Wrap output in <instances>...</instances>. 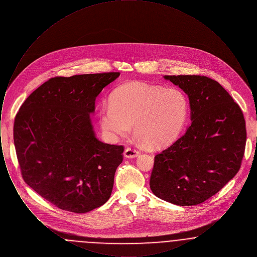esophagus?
<instances>
[{
  "mask_svg": "<svg viewBox=\"0 0 257 257\" xmlns=\"http://www.w3.org/2000/svg\"><path fill=\"white\" fill-rule=\"evenodd\" d=\"M139 154H140V152L137 149L131 148V147L126 148L125 151H124V156L126 158H136Z\"/></svg>",
  "mask_w": 257,
  "mask_h": 257,
  "instance_id": "1",
  "label": "esophagus"
}]
</instances>
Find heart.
<instances>
[{
  "instance_id": "b5f03b06",
  "label": "heart",
  "mask_w": 257,
  "mask_h": 257,
  "mask_svg": "<svg viewBox=\"0 0 257 257\" xmlns=\"http://www.w3.org/2000/svg\"><path fill=\"white\" fill-rule=\"evenodd\" d=\"M189 110L188 98L177 87L130 82L115 88L110 104L98 111L100 128L110 141L131 131L151 148L168 147L183 129Z\"/></svg>"
}]
</instances>
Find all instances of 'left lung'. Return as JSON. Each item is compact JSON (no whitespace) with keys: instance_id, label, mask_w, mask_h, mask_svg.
<instances>
[{"instance_id":"1","label":"left lung","mask_w":257,"mask_h":257,"mask_svg":"<svg viewBox=\"0 0 257 257\" xmlns=\"http://www.w3.org/2000/svg\"><path fill=\"white\" fill-rule=\"evenodd\" d=\"M188 95L191 125L155 156L150 189L179 206L204 202L240 170L246 141L244 114L218 82L205 76H164Z\"/></svg>"}]
</instances>
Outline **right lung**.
Returning a JSON list of instances; mask_svg holds the SVG:
<instances>
[{
  "instance_id": "right-lung-1",
  "label": "right lung",
  "mask_w": 257,
  "mask_h": 257,
  "mask_svg": "<svg viewBox=\"0 0 257 257\" xmlns=\"http://www.w3.org/2000/svg\"><path fill=\"white\" fill-rule=\"evenodd\" d=\"M120 74L55 77L25 100L13 139L25 182L57 207L83 214L110 198L122 146L99 141L95 99Z\"/></svg>"
}]
</instances>
